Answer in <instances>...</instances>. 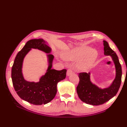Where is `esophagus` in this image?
<instances>
[{"mask_svg":"<svg viewBox=\"0 0 127 127\" xmlns=\"http://www.w3.org/2000/svg\"><path fill=\"white\" fill-rule=\"evenodd\" d=\"M72 73H73V71L71 69H68L67 70V72H66V75H67L68 76H70V75Z\"/></svg>","mask_w":127,"mask_h":127,"instance_id":"34e87169","label":"esophagus"}]
</instances>
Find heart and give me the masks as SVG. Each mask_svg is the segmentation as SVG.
<instances>
[{
	"instance_id": "obj_1",
	"label": "heart",
	"mask_w": 127,
	"mask_h": 127,
	"mask_svg": "<svg viewBox=\"0 0 127 127\" xmlns=\"http://www.w3.org/2000/svg\"><path fill=\"white\" fill-rule=\"evenodd\" d=\"M83 55L77 63V68L81 70H85L93 64L97 58V52L95 49H88L87 47L76 48L65 53L63 57L66 61H76Z\"/></svg>"
}]
</instances>
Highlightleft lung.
Wrapping results in <instances>:
<instances>
[{
  "mask_svg": "<svg viewBox=\"0 0 127 127\" xmlns=\"http://www.w3.org/2000/svg\"><path fill=\"white\" fill-rule=\"evenodd\" d=\"M104 50L105 55H110L115 64V78L112 84L106 89H101L90 81V73L82 72L78 73L79 81L77 87V92L79 98L83 102L92 105H100L104 104L117 94L122 81V66L116 53L104 41Z\"/></svg>",
  "mask_w": 127,
  "mask_h": 127,
  "instance_id": "8db88e82",
  "label": "left lung"
}]
</instances>
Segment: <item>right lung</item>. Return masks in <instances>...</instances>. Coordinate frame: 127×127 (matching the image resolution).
Listing matches in <instances>:
<instances>
[{
  "label": "right lung",
  "mask_w": 127,
  "mask_h": 127,
  "mask_svg": "<svg viewBox=\"0 0 127 127\" xmlns=\"http://www.w3.org/2000/svg\"><path fill=\"white\" fill-rule=\"evenodd\" d=\"M32 48L37 49L46 53L51 52V48L41 39H32L26 42L15 58L12 68V79L15 91L20 97L30 104L40 105L46 104L55 97L57 92V83L66 77L65 69L57 70L51 69L54 56L48 54L49 66L46 74L38 82H30L25 80L22 73L23 59Z\"/></svg>",
  "instance_id": "1"
}]
</instances>
